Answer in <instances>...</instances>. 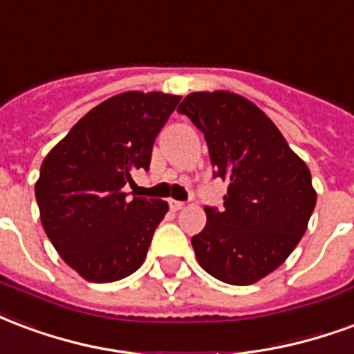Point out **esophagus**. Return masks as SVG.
<instances>
[{
  "label": "esophagus",
  "mask_w": 354,
  "mask_h": 354,
  "mask_svg": "<svg viewBox=\"0 0 354 354\" xmlns=\"http://www.w3.org/2000/svg\"><path fill=\"white\" fill-rule=\"evenodd\" d=\"M185 207V203L177 202V200H169V209L171 211H180V209Z\"/></svg>",
  "instance_id": "esophagus-1"
}]
</instances>
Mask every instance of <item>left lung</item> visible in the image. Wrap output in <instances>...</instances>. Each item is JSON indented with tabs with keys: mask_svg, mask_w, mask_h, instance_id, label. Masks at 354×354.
Returning a JSON list of instances; mask_svg holds the SVG:
<instances>
[{
	"mask_svg": "<svg viewBox=\"0 0 354 354\" xmlns=\"http://www.w3.org/2000/svg\"><path fill=\"white\" fill-rule=\"evenodd\" d=\"M203 131L215 177L228 183L224 209L205 207L192 237L196 259L215 279L252 285L300 243L317 203L306 162L264 111L226 90L192 92L177 109Z\"/></svg>",
	"mask_w": 354,
	"mask_h": 354,
	"instance_id": "8db88e82",
	"label": "left lung"
}]
</instances>
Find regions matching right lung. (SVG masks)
Instances as JSON below:
<instances>
[{"instance_id":"obj_1","label":"right lung","mask_w":354,"mask_h":354,"mask_svg":"<svg viewBox=\"0 0 354 354\" xmlns=\"http://www.w3.org/2000/svg\"><path fill=\"white\" fill-rule=\"evenodd\" d=\"M180 95L124 92L75 124L48 152L35 183L46 236L82 279L113 283L143 264L164 200L126 198L136 169H149L154 139Z\"/></svg>"}]
</instances>
